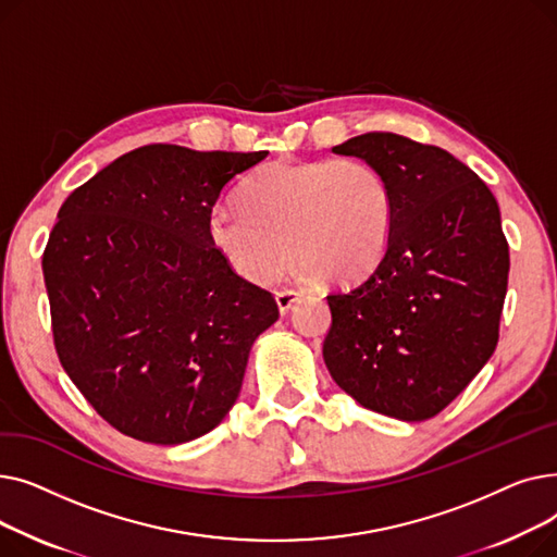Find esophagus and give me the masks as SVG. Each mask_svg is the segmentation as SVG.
<instances>
[{
    "label": "esophagus",
    "instance_id": "obj_1",
    "mask_svg": "<svg viewBox=\"0 0 557 557\" xmlns=\"http://www.w3.org/2000/svg\"><path fill=\"white\" fill-rule=\"evenodd\" d=\"M298 300H300V296L296 294V290H277L275 294V302H277L282 315H286L290 311V307H294Z\"/></svg>",
    "mask_w": 557,
    "mask_h": 557
}]
</instances>
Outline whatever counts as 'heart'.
Returning <instances> with one entry per match:
<instances>
[{
  "label": "heart",
  "mask_w": 557,
  "mask_h": 557,
  "mask_svg": "<svg viewBox=\"0 0 557 557\" xmlns=\"http://www.w3.org/2000/svg\"><path fill=\"white\" fill-rule=\"evenodd\" d=\"M242 212L214 210L208 237L227 269L267 286L290 261L298 273L347 284L382 257L391 227V187L361 158L275 162L239 194Z\"/></svg>",
  "instance_id": "heart-1"
}]
</instances>
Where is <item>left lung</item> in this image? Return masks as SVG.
<instances>
[{
    "label": "left lung",
    "mask_w": 557,
    "mask_h": 557,
    "mask_svg": "<svg viewBox=\"0 0 557 557\" xmlns=\"http://www.w3.org/2000/svg\"><path fill=\"white\" fill-rule=\"evenodd\" d=\"M332 151L382 171L391 227L376 267L327 296V370L370 411L429 420L499 341L510 271L499 205L470 166L404 135L366 133Z\"/></svg>",
    "instance_id": "obj_1"
}]
</instances>
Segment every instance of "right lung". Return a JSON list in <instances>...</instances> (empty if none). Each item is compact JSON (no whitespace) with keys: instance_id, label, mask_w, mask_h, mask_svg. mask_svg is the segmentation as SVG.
<instances>
[{"instance_id":"obj_1","label":"right lung","mask_w":557,"mask_h":557,"mask_svg":"<svg viewBox=\"0 0 557 557\" xmlns=\"http://www.w3.org/2000/svg\"><path fill=\"white\" fill-rule=\"evenodd\" d=\"M267 156L149 144L58 210L42 255L55 355L135 441L183 445L221 424L255 338L280 315L208 237L214 205Z\"/></svg>"}]
</instances>
